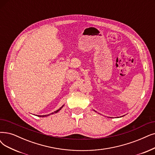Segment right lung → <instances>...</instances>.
Here are the masks:
<instances>
[{
    "mask_svg": "<svg viewBox=\"0 0 155 155\" xmlns=\"http://www.w3.org/2000/svg\"><path fill=\"white\" fill-rule=\"evenodd\" d=\"M63 106H61V107H60V108L59 109L57 110L56 111H54V113H51V114H54V113H58V111H59V110H60V109H61V108H62V107H63ZM51 114H48V115H43V116H40V117H41V116H42V117H46V116H49V115H50Z\"/></svg>",
    "mask_w": 155,
    "mask_h": 155,
    "instance_id": "right-lung-1",
    "label": "right lung"
}]
</instances>
